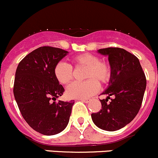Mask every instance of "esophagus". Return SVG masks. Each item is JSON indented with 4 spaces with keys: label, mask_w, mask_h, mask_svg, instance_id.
<instances>
[{
    "label": "esophagus",
    "mask_w": 158,
    "mask_h": 158,
    "mask_svg": "<svg viewBox=\"0 0 158 158\" xmlns=\"http://www.w3.org/2000/svg\"><path fill=\"white\" fill-rule=\"evenodd\" d=\"M79 100L80 101H83V102H85V103H89L91 101V99H89V98H86V99H83V98H80L79 99Z\"/></svg>",
    "instance_id": "1"
}]
</instances>
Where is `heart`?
Returning <instances> with one entry per match:
<instances>
[{"label":"heart","instance_id":"obj_1","mask_svg":"<svg viewBox=\"0 0 158 158\" xmlns=\"http://www.w3.org/2000/svg\"><path fill=\"white\" fill-rule=\"evenodd\" d=\"M72 62L76 68H85L84 78L87 80L75 82L66 89V94L72 98H87L95 94L99 85L106 84L112 73L110 64L105 60H101L95 54H79L72 58ZM54 75L60 83L69 84L74 77L72 66L65 62H59L54 67Z\"/></svg>","mask_w":158,"mask_h":158}]
</instances>
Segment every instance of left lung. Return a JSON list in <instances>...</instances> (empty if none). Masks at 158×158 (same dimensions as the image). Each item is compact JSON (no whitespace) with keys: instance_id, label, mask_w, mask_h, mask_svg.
<instances>
[{"instance_id":"1","label":"left lung","mask_w":158,"mask_h":158,"mask_svg":"<svg viewBox=\"0 0 158 158\" xmlns=\"http://www.w3.org/2000/svg\"><path fill=\"white\" fill-rule=\"evenodd\" d=\"M108 55L112 73L109 87L101 94H108L100 100L101 109L92 114L94 123L101 129L116 131L131 122L140 110L146 88V77L139 59L120 48L98 50ZM110 96L114 98L107 102Z\"/></svg>"}]
</instances>
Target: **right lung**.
<instances>
[{
	"mask_svg": "<svg viewBox=\"0 0 158 158\" xmlns=\"http://www.w3.org/2000/svg\"><path fill=\"white\" fill-rule=\"evenodd\" d=\"M68 51L43 46L19 62L13 94L23 117L34 130L45 135L62 132L67 126L74 101L56 99L64 89L54 75V67Z\"/></svg>",
	"mask_w": 158,
	"mask_h": 158,
	"instance_id": "right-lung-1",
	"label": "right lung"
}]
</instances>
